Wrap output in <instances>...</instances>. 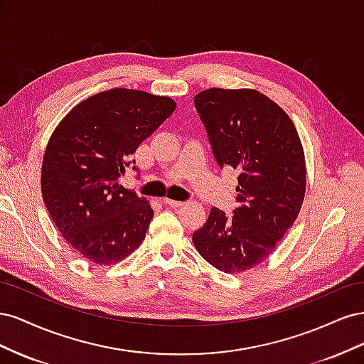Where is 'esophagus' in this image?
Returning <instances> with one entry per match:
<instances>
[{"label":"esophagus","mask_w":364,"mask_h":364,"mask_svg":"<svg viewBox=\"0 0 364 364\" xmlns=\"http://www.w3.org/2000/svg\"><path fill=\"white\" fill-rule=\"evenodd\" d=\"M164 203H167V205L171 206V208H179V206L183 205V203L179 202V200H171V199H167V197H165V199H164Z\"/></svg>","instance_id":"esophagus-1"}]
</instances>
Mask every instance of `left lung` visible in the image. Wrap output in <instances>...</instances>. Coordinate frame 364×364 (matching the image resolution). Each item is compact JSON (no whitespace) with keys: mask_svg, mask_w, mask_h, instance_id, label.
Wrapping results in <instances>:
<instances>
[{"mask_svg":"<svg viewBox=\"0 0 364 364\" xmlns=\"http://www.w3.org/2000/svg\"><path fill=\"white\" fill-rule=\"evenodd\" d=\"M220 168L238 173V206L213 208L193 234L200 255L225 273L245 272L273 252L299 214L305 159L290 117L253 90L213 87L194 98Z\"/></svg>","mask_w":364,"mask_h":364,"instance_id":"8db88e82","label":"left lung"}]
</instances>
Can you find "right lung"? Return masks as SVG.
<instances>
[{"mask_svg": "<svg viewBox=\"0 0 364 364\" xmlns=\"http://www.w3.org/2000/svg\"><path fill=\"white\" fill-rule=\"evenodd\" d=\"M176 109L168 97L114 87L77 105L51 135L41 186L54 225L71 247L109 266L146 237L153 209L119 185L138 146Z\"/></svg>", "mask_w": 364, "mask_h": 364, "instance_id": "add662e5", "label": "right lung"}]
</instances>
